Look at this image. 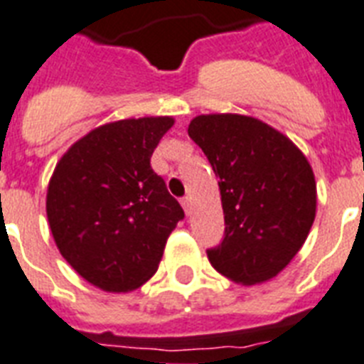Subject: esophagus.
<instances>
[{"instance_id":"1","label":"esophagus","mask_w":364,"mask_h":364,"mask_svg":"<svg viewBox=\"0 0 364 364\" xmlns=\"http://www.w3.org/2000/svg\"><path fill=\"white\" fill-rule=\"evenodd\" d=\"M182 206H184L186 214H191V197L190 196L182 199Z\"/></svg>"}]
</instances>
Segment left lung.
Returning a JSON list of instances; mask_svg holds the SVG:
<instances>
[{
	"instance_id": "8db88e82",
	"label": "left lung",
	"mask_w": 364,
	"mask_h": 364,
	"mask_svg": "<svg viewBox=\"0 0 364 364\" xmlns=\"http://www.w3.org/2000/svg\"><path fill=\"white\" fill-rule=\"evenodd\" d=\"M188 135L220 178L225 235L206 250L210 264L242 286L274 278L302 248L316 218V178L306 156L252 116H196Z\"/></svg>"
}]
</instances>
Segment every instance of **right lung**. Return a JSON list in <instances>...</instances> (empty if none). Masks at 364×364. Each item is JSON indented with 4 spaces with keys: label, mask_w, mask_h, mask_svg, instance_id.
<instances>
[{
    "label": "right lung",
    "mask_w": 364,
    "mask_h": 364,
    "mask_svg": "<svg viewBox=\"0 0 364 364\" xmlns=\"http://www.w3.org/2000/svg\"><path fill=\"white\" fill-rule=\"evenodd\" d=\"M171 116L95 127L58 161L46 216L63 259L92 286L126 293L150 280L184 210L150 158Z\"/></svg>",
    "instance_id": "obj_1"
}]
</instances>
